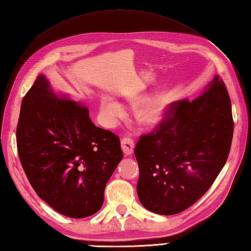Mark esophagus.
<instances>
[{
    "instance_id": "obj_1",
    "label": "esophagus",
    "mask_w": 251,
    "mask_h": 251,
    "mask_svg": "<svg viewBox=\"0 0 251 251\" xmlns=\"http://www.w3.org/2000/svg\"><path fill=\"white\" fill-rule=\"evenodd\" d=\"M121 145H122L123 153H124L126 156L131 155L132 152H134V148H135L134 140H132L129 137H125L122 139Z\"/></svg>"
}]
</instances>
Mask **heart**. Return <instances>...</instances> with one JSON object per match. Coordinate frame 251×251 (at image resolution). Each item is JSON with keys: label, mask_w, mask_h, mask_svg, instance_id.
<instances>
[{"label": "heart", "mask_w": 251, "mask_h": 251, "mask_svg": "<svg viewBox=\"0 0 251 251\" xmlns=\"http://www.w3.org/2000/svg\"><path fill=\"white\" fill-rule=\"evenodd\" d=\"M134 101L140 102L142 99L135 98ZM169 106V99L166 96H159L149 101L138 112V119L142 125L153 127L161 123L167 113ZM100 112L103 120L108 124H112L117 119H120L125 113V108L119 101L110 97L108 95H102L100 97Z\"/></svg>", "instance_id": "heart-1"}]
</instances>
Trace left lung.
<instances>
[{
	"label": "left lung",
	"instance_id": "8db88e82",
	"mask_svg": "<svg viewBox=\"0 0 251 251\" xmlns=\"http://www.w3.org/2000/svg\"><path fill=\"white\" fill-rule=\"evenodd\" d=\"M233 130L231 99L218 75L193 101L174 102L157 128L135 147L141 205L163 216L193 205L225 166Z\"/></svg>",
	"mask_w": 251,
	"mask_h": 251
}]
</instances>
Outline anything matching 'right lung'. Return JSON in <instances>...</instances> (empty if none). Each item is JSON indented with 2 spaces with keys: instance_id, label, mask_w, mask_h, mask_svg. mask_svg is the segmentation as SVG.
I'll list each match as a JSON object with an SVG mask.
<instances>
[{
  "instance_id": "1",
  "label": "right lung",
  "mask_w": 251,
  "mask_h": 251,
  "mask_svg": "<svg viewBox=\"0 0 251 251\" xmlns=\"http://www.w3.org/2000/svg\"><path fill=\"white\" fill-rule=\"evenodd\" d=\"M16 136L26 178L46 204L74 219L100 210L123 152L120 138L95 126L87 106L58 96L40 74L21 102Z\"/></svg>"
}]
</instances>
